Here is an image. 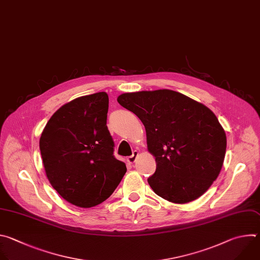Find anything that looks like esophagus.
Returning <instances> with one entry per match:
<instances>
[{"label":"esophagus","mask_w":260,"mask_h":260,"mask_svg":"<svg viewBox=\"0 0 260 260\" xmlns=\"http://www.w3.org/2000/svg\"><path fill=\"white\" fill-rule=\"evenodd\" d=\"M137 155H138V151H137V150H134V151H133V153L130 155V157H128V158H127V162H128L129 164L134 163V162L136 161Z\"/></svg>","instance_id":"1"}]
</instances>
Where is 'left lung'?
I'll list each match as a JSON object with an SVG mask.
<instances>
[{
    "mask_svg": "<svg viewBox=\"0 0 260 260\" xmlns=\"http://www.w3.org/2000/svg\"><path fill=\"white\" fill-rule=\"evenodd\" d=\"M118 102L145 127L147 148L157 163L147 178L152 190L177 204L207 191L226 150L225 132L216 116L202 103L167 89L125 93Z\"/></svg>",
    "mask_w": 260,
    "mask_h": 260,
    "instance_id": "obj_1",
    "label": "left lung"
}]
</instances>
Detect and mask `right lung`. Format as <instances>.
I'll use <instances>...</instances> for the list:
<instances>
[{"instance_id":"obj_1","label":"right lung","mask_w":260,"mask_h":260,"mask_svg":"<svg viewBox=\"0 0 260 260\" xmlns=\"http://www.w3.org/2000/svg\"><path fill=\"white\" fill-rule=\"evenodd\" d=\"M108 111L106 92L76 98L50 118L40 138L51 185L64 200L82 208L110 198L127 171L114 155Z\"/></svg>"}]
</instances>
